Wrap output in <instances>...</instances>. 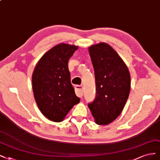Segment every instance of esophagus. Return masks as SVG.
I'll return each instance as SVG.
<instances>
[{
	"mask_svg": "<svg viewBox=\"0 0 160 160\" xmlns=\"http://www.w3.org/2000/svg\"><path fill=\"white\" fill-rule=\"evenodd\" d=\"M75 92L76 95L82 98L83 96V92H84V88L82 86L80 85H77L75 86Z\"/></svg>",
	"mask_w": 160,
	"mask_h": 160,
	"instance_id": "34e87169",
	"label": "esophagus"
}]
</instances>
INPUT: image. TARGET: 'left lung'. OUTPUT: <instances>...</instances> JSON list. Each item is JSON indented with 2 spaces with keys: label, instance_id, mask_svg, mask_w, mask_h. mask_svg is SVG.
<instances>
[{
  "label": "left lung",
  "instance_id": "obj_1",
  "mask_svg": "<svg viewBox=\"0 0 160 160\" xmlns=\"http://www.w3.org/2000/svg\"><path fill=\"white\" fill-rule=\"evenodd\" d=\"M89 53L94 69L96 95L88 106L96 123L109 124L121 114L128 98L130 72L109 44L101 42L92 45Z\"/></svg>",
  "mask_w": 160,
  "mask_h": 160
}]
</instances>
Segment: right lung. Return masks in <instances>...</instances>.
I'll return each mask as SVG.
<instances>
[{
    "label": "right lung",
    "mask_w": 160,
    "mask_h": 160,
    "mask_svg": "<svg viewBox=\"0 0 160 160\" xmlns=\"http://www.w3.org/2000/svg\"><path fill=\"white\" fill-rule=\"evenodd\" d=\"M78 46L61 43L42 56L32 74L36 102L43 115L51 121H62L80 102L70 82L68 62Z\"/></svg>",
    "instance_id": "add662e5"
}]
</instances>
